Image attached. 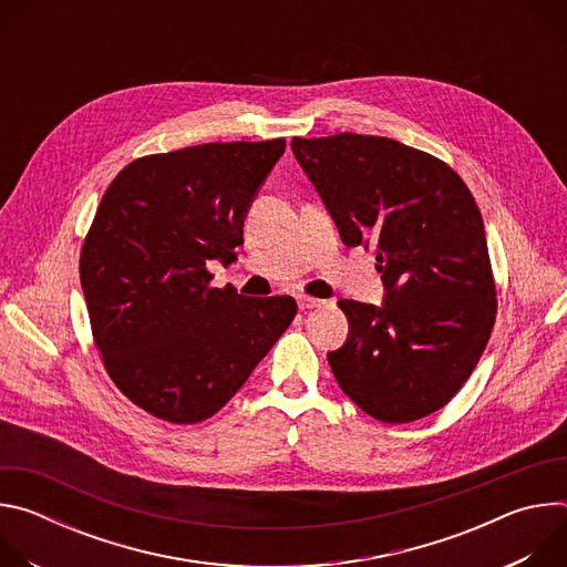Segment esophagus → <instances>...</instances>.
<instances>
[{"label": "esophagus", "mask_w": 567, "mask_h": 567, "mask_svg": "<svg viewBox=\"0 0 567 567\" xmlns=\"http://www.w3.org/2000/svg\"><path fill=\"white\" fill-rule=\"evenodd\" d=\"M296 300H298V309H300V311H307V309H313V307H322V305H326V300L311 298V296H305V293H300Z\"/></svg>", "instance_id": "1"}]
</instances>
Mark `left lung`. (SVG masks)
I'll list each match as a JSON object with an SVG mask.
<instances>
[{
	"label": "left lung",
	"mask_w": 567,
	"mask_h": 567,
	"mask_svg": "<svg viewBox=\"0 0 567 567\" xmlns=\"http://www.w3.org/2000/svg\"><path fill=\"white\" fill-rule=\"evenodd\" d=\"M348 247L377 256L383 307L339 300L350 334L328 361L341 390L385 424L422 420L457 394L496 320L480 208L442 158L385 136L291 138Z\"/></svg>",
	"instance_id": "left-lung-1"
}]
</instances>
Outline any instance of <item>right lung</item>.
Returning a JSON list of instances; mask_svg holds the SVG:
<instances>
[{
  "label": "right lung",
  "instance_id": "right-lung-1",
  "mask_svg": "<svg viewBox=\"0 0 567 567\" xmlns=\"http://www.w3.org/2000/svg\"><path fill=\"white\" fill-rule=\"evenodd\" d=\"M285 138L204 143L127 164L80 249L94 343L116 388L171 424L213 417L291 326V296L213 287Z\"/></svg>",
  "mask_w": 567,
  "mask_h": 567
}]
</instances>
